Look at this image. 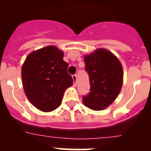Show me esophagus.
I'll return each instance as SVG.
<instances>
[{
	"instance_id": "obj_1",
	"label": "esophagus",
	"mask_w": 151,
	"mask_h": 151,
	"mask_svg": "<svg viewBox=\"0 0 151 151\" xmlns=\"http://www.w3.org/2000/svg\"><path fill=\"white\" fill-rule=\"evenodd\" d=\"M73 85H76V84H77V76L76 75H73Z\"/></svg>"
}]
</instances>
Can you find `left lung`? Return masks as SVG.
Here are the masks:
<instances>
[{
  "label": "left lung",
  "mask_w": 151,
  "mask_h": 151,
  "mask_svg": "<svg viewBox=\"0 0 151 151\" xmlns=\"http://www.w3.org/2000/svg\"><path fill=\"white\" fill-rule=\"evenodd\" d=\"M84 60L91 92L82 101L91 110H102L111 105L120 93L123 84L122 64L116 56L105 48L85 54Z\"/></svg>",
  "instance_id": "8db88e82"
}]
</instances>
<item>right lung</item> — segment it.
<instances>
[{
    "label": "right lung",
    "mask_w": 151,
    "mask_h": 151,
    "mask_svg": "<svg viewBox=\"0 0 151 151\" xmlns=\"http://www.w3.org/2000/svg\"><path fill=\"white\" fill-rule=\"evenodd\" d=\"M63 54V50L50 45L30 53L22 64L21 76L25 94L41 111L51 112L59 107L66 89L73 85Z\"/></svg>",
    "instance_id": "right-lung-1"
}]
</instances>
